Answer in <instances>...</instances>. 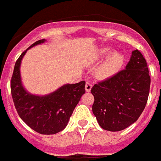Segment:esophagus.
<instances>
[{
	"label": "esophagus",
	"mask_w": 161,
	"mask_h": 161,
	"mask_svg": "<svg viewBox=\"0 0 161 161\" xmlns=\"http://www.w3.org/2000/svg\"><path fill=\"white\" fill-rule=\"evenodd\" d=\"M85 88H86V92H90V90H91V88H92V84L90 83V82H86Z\"/></svg>",
	"instance_id": "obj_1"
}]
</instances>
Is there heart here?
<instances>
[{
	"label": "heart",
	"instance_id": "1",
	"mask_svg": "<svg viewBox=\"0 0 161 161\" xmlns=\"http://www.w3.org/2000/svg\"><path fill=\"white\" fill-rule=\"evenodd\" d=\"M98 56L100 58L106 57L95 70L97 76L102 79H108L114 76L120 71L125 62L123 54L119 52H113L112 48L108 47H102L99 50Z\"/></svg>",
	"mask_w": 161,
	"mask_h": 161
}]
</instances>
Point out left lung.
I'll use <instances>...</instances> for the list:
<instances>
[{"mask_svg": "<svg viewBox=\"0 0 161 161\" xmlns=\"http://www.w3.org/2000/svg\"><path fill=\"white\" fill-rule=\"evenodd\" d=\"M150 85L147 62L137 49L134 50L125 70L91 89L95 97L92 111L99 126L119 131L135 123L146 107Z\"/></svg>", "mask_w": 161, "mask_h": 161, "instance_id": "8db88e82", "label": "left lung"}]
</instances>
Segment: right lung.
Segmentation results:
<instances>
[{
  "mask_svg": "<svg viewBox=\"0 0 161 161\" xmlns=\"http://www.w3.org/2000/svg\"><path fill=\"white\" fill-rule=\"evenodd\" d=\"M46 39L35 42L21 54L15 62L10 82L11 95L20 119L30 128L40 134L52 135L66 127L75 106L86 93V81L65 84L47 95H34L22 83L21 62L29 49L42 44Z\"/></svg>",
  "mask_w": 161,
  "mask_h": 161,
  "instance_id": "1",
  "label": "right lung"
}]
</instances>
